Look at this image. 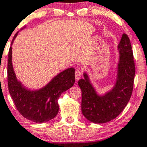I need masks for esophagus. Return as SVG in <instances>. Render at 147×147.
I'll use <instances>...</instances> for the list:
<instances>
[{"label": "esophagus", "instance_id": "34e87169", "mask_svg": "<svg viewBox=\"0 0 147 147\" xmlns=\"http://www.w3.org/2000/svg\"><path fill=\"white\" fill-rule=\"evenodd\" d=\"M81 75H82L81 70H80V69H76V71H75V80H76L77 82H78L80 79V78H81Z\"/></svg>", "mask_w": 147, "mask_h": 147}]
</instances>
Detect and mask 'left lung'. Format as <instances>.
<instances>
[{
    "label": "left lung",
    "mask_w": 147,
    "mask_h": 147,
    "mask_svg": "<svg viewBox=\"0 0 147 147\" xmlns=\"http://www.w3.org/2000/svg\"><path fill=\"white\" fill-rule=\"evenodd\" d=\"M120 57L115 86L104 95L97 94L84 72L78 84L82 90V112L94 123H106L120 115L132 96L135 75V61L130 41L123 34L118 46Z\"/></svg>",
    "instance_id": "8db88e82"
}]
</instances>
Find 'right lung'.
<instances>
[{"label": "right lung", "instance_id": "obj_1", "mask_svg": "<svg viewBox=\"0 0 147 147\" xmlns=\"http://www.w3.org/2000/svg\"><path fill=\"white\" fill-rule=\"evenodd\" d=\"M18 34L12 38L11 45ZM75 71L73 67L66 69L41 89L29 90L17 80L12 67L10 46L7 57V84L9 92L20 113L36 123H46L55 118L59 110L58 100L60 96L75 83Z\"/></svg>", "mask_w": 147, "mask_h": 147}]
</instances>
